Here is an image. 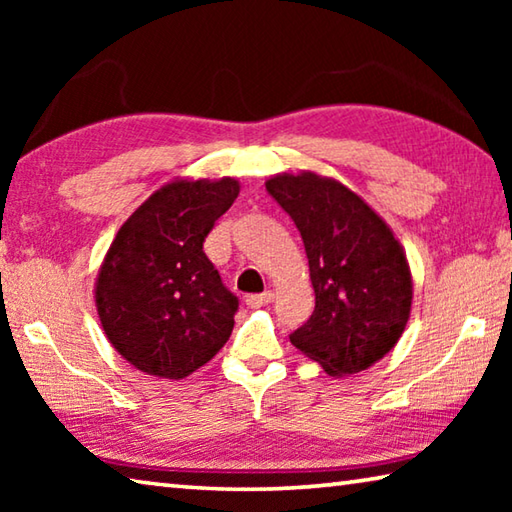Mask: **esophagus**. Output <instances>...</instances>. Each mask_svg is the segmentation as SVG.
<instances>
[{"instance_id":"esophagus-1","label":"esophagus","mask_w":512,"mask_h":512,"mask_svg":"<svg viewBox=\"0 0 512 512\" xmlns=\"http://www.w3.org/2000/svg\"><path fill=\"white\" fill-rule=\"evenodd\" d=\"M268 302H273V291H264V293H253V296H246V305L248 307H264Z\"/></svg>"}]
</instances>
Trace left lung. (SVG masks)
<instances>
[{"label":"left lung","mask_w":512,"mask_h":512,"mask_svg":"<svg viewBox=\"0 0 512 512\" xmlns=\"http://www.w3.org/2000/svg\"><path fill=\"white\" fill-rule=\"evenodd\" d=\"M266 189L300 230L316 307L289 339L323 366L348 377L384 359L411 316L413 280L388 223L334 178L277 173Z\"/></svg>","instance_id":"1"}]
</instances>
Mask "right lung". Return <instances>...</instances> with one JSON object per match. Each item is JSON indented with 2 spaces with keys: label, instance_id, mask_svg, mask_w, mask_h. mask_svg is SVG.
I'll list each match as a JSON object with an SVG mask.
<instances>
[{
  "label": "right lung",
  "instance_id": "1",
  "mask_svg": "<svg viewBox=\"0 0 512 512\" xmlns=\"http://www.w3.org/2000/svg\"><path fill=\"white\" fill-rule=\"evenodd\" d=\"M239 180H171L112 239L94 284L103 332L131 366L183 379L205 366L235 327L237 296L203 253Z\"/></svg>",
  "mask_w": 512,
  "mask_h": 512
}]
</instances>
